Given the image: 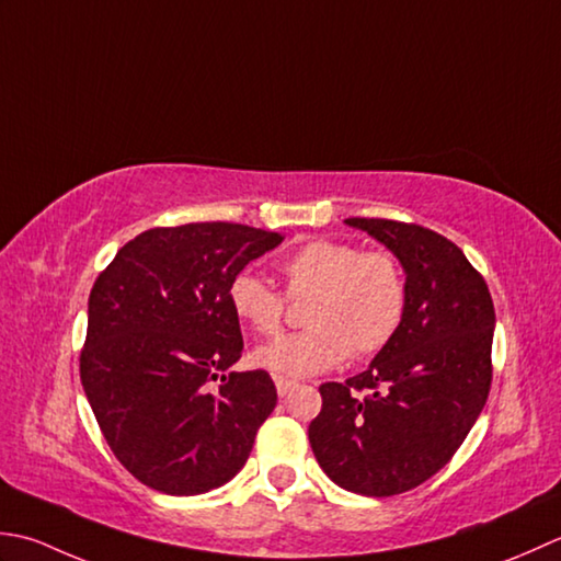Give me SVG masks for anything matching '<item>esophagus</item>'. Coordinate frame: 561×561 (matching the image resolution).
I'll return each mask as SVG.
<instances>
[{"label":"esophagus","mask_w":561,"mask_h":561,"mask_svg":"<svg viewBox=\"0 0 561 561\" xmlns=\"http://www.w3.org/2000/svg\"><path fill=\"white\" fill-rule=\"evenodd\" d=\"M293 387H295L293 380H283V377H276V392H278V397L288 394V392L293 390Z\"/></svg>","instance_id":"34e87169"}]
</instances>
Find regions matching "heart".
<instances>
[{
	"label": "heart",
	"instance_id": "1",
	"mask_svg": "<svg viewBox=\"0 0 561 561\" xmlns=\"http://www.w3.org/2000/svg\"><path fill=\"white\" fill-rule=\"evenodd\" d=\"M285 295L305 300L310 327L283 334L251 353V363L283 380L327 373L348 358L373 356L390 344L407 310V280L390 251H363L339 239H310L280 264ZM239 322L256 334H276L285 300L251 271H239L227 288Z\"/></svg>",
	"mask_w": 561,
	"mask_h": 561
}]
</instances>
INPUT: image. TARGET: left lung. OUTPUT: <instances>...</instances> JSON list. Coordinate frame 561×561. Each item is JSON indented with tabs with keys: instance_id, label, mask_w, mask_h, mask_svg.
<instances>
[{
	"instance_id": "obj_1",
	"label": "left lung",
	"mask_w": 561,
	"mask_h": 561,
	"mask_svg": "<svg viewBox=\"0 0 561 561\" xmlns=\"http://www.w3.org/2000/svg\"><path fill=\"white\" fill-rule=\"evenodd\" d=\"M399 259L407 310L368 370L319 387L310 445L331 482L394 496L448 465L491 387L494 302L460 247L421 225L348 217Z\"/></svg>"
}]
</instances>
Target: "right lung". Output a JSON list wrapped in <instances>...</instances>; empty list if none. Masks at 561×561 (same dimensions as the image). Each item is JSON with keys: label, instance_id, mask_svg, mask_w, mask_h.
<instances>
[{"label": "right lung", "instance_id": "1", "mask_svg": "<svg viewBox=\"0 0 561 561\" xmlns=\"http://www.w3.org/2000/svg\"><path fill=\"white\" fill-rule=\"evenodd\" d=\"M280 242L234 222L154 227L99 273L79 375L113 455L150 489L205 494L254 448L278 394L266 370L227 373L244 348L227 288Z\"/></svg>", "mask_w": 561, "mask_h": 561}]
</instances>
